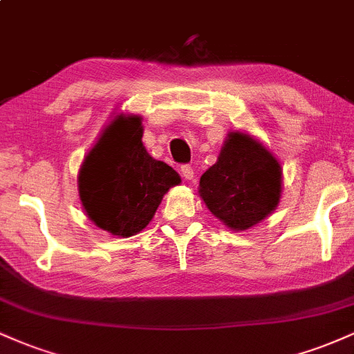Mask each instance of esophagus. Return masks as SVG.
Listing matches in <instances>:
<instances>
[{
	"label": "esophagus",
	"instance_id": "esophagus-1",
	"mask_svg": "<svg viewBox=\"0 0 354 354\" xmlns=\"http://www.w3.org/2000/svg\"><path fill=\"white\" fill-rule=\"evenodd\" d=\"M180 171H181V176L185 178V180H193L194 178V169L191 165H183Z\"/></svg>",
	"mask_w": 354,
	"mask_h": 354
}]
</instances>
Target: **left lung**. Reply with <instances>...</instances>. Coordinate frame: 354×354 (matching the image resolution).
I'll return each instance as SVG.
<instances>
[{
    "label": "left lung",
    "instance_id": "obj_1",
    "mask_svg": "<svg viewBox=\"0 0 354 354\" xmlns=\"http://www.w3.org/2000/svg\"><path fill=\"white\" fill-rule=\"evenodd\" d=\"M200 194L211 213L228 228H251L278 205L281 168L253 138L231 133L216 165L201 176Z\"/></svg>",
    "mask_w": 354,
    "mask_h": 354
}]
</instances>
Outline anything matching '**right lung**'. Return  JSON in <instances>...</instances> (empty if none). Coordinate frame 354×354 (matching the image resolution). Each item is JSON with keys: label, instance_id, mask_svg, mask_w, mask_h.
Instances as JSON below:
<instances>
[{"label": "right lung", "instance_id": "add662e5", "mask_svg": "<svg viewBox=\"0 0 354 354\" xmlns=\"http://www.w3.org/2000/svg\"><path fill=\"white\" fill-rule=\"evenodd\" d=\"M140 116H120L104 129L80 171V198L91 221L116 236L146 228L165 193L180 183L171 166L149 156Z\"/></svg>", "mask_w": 354, "mask_h": 354}]
</instances>
